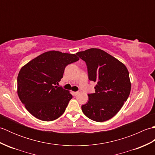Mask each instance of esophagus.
<instances>
[{"instance_id": "34e87169", "label": "esophagus", "mask_w": 155, "mask_h": 155, "mask_svg": "<svg viewBox=\"0 0 155 155\" xmlns=\"http://www.w3.org/2000/svg\"><path fill=\"white\" fill-rule=\"evenodd\" d=\"M72 94H73V95H74V96H76V95H77L78 94V92H73Z\"/></svg>"}]
</instances>
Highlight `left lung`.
I'll use <instances>...</instances> for the list:
<instances>
[{"label": "left lung", "mask_w": 155, "mask_h": 155, "mask_svg": "<svg viewBox=\"0 0 155 155\" xmlns=\"http://www.w3.org/2000/svg\"><path fill=\"white\" fill-rule=\"evenodd\" d=\"M86 62L88 79L96 82L95 93L81 107L84 115L97 122L110 119L120 110L129 96L131 84L127 67L113 56L99 48L77 53Z\"/></svg>", "instance_id": "obj_1"}]
</instances>
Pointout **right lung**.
I'll list each match as a JSON object with an SVG mask.
<instances>
[{"label":"right lung","instance_id":"obj_1","mask_svg":"<svg viewBox=\"0 0 155 155\" xmlns=\"http://www.w3.org/2000/svg\"><path fill=\"white\" fill-rule=\"evenodd\" d=\"M78 60L74 54L51 51L21 68L17 77V93L29 113L44 121L54 120L64 113L72 96L57 84L63 77L65 67Z\"/></svg>","mask_w":155,"mask_h":155}]
</instances>
